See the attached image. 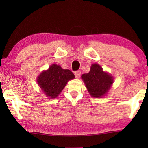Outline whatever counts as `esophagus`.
<instances>
[{"instance_id": "obj_1", "label": "esophagus", "mask_w": 148, "mask_h": 148, "mask_svg": "<svg viewBox=\"0 0 148 148\" xmlns=\"http://www.w3.org/2000/svg\"><path fill=\"white\" fill-rule=\"evenodd\" d=\"M81 71H76L74 72V75H75V77H76V78H79V77H80V76H81Z\"/></svg>"}]
</instances>
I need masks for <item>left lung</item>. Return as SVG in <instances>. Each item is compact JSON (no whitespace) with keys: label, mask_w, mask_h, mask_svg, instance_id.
<instances>
[{"label":"left lung","mask_w":148,"mask_h":148,"mask_svg":"<svg viewBox=\"0 0 148 148\" xmlns=\"http://www.w3.org/2000/svg\"><path fill=\"white\" fill-rule=\"evenodd\" d=\"M88 91L93 97H101L106 93L113 83V77L104 72L98 64L91 66L89 73L82 76Z\"/></svg>","instance_id":"obj_1"}]
</instances>
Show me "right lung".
<instances>
[{
	"mask_svg": "<svg viewBox=\"0 0 148 148\" xmlns=\"http://www.w3.org/2000/svg\"><path fill=\"white\" fill-rule=\"evenodd\" d=\"M74 77V74L70 70L62 69L59 65L53 64L47 71L42 72L37 82L47 97L56 98L67 82Z\"/></svg>",
	"mask_w": 148,
	"mask_h": 148,
	"instance_id": "right-lung-1",
	"label": "right lung"
}]
</instances>
